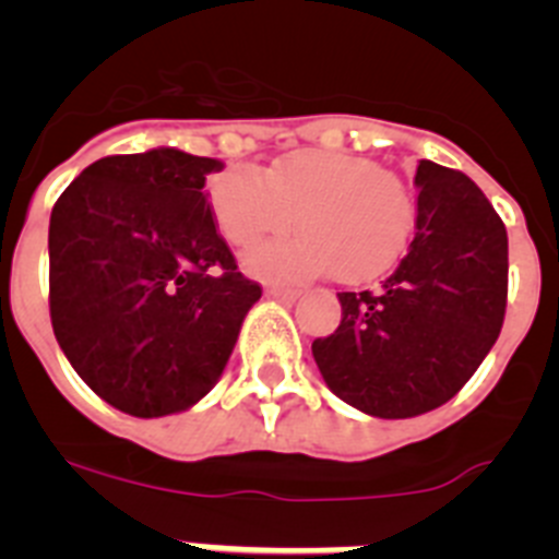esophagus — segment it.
<instances>
[{"instance_id":"1","label":"esophagus","mask_w":559,"mask_h":559,"mask_svg":"<svg viewBox=\"0 0 559 559\" xmlns=\"http://www.w3.org/2000/svg\"><path fill=\"white\" fill-rule=\"evenodd\" d=\"M265 294H269L271 299H280V302H296V299L302 296V290L285 288V285H269V288H265Z\"/></svg>"}]
</instances>
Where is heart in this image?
Returning <instances> with one entry per match:
<instances>
[{
  "label": "heart",
  "mask_w": 559,
  "mask_h": 559,
  "mask_svg": "<svg viewBox=\"0 0 559 559\" xmlns=\"http://www.w3.org/2000/svg\"><path fill=\"white\" fill-rule=\"evenodd\" d=\"M210 206L231 246L285 231L290 221L302 229L246 251V271L265 280L333 271L341 283H367L397 263L417 224L414 195L397 173L338 151H294L263 176L246 167L218 173Z\"/></svg>",
  "instance_id": "obj_1"
}]
</instances>
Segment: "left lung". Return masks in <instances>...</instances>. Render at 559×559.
<instances>
[{
    "mask_svg": "<svg viewBox=\"0 0 559 559\" xmlns=\"http://www.w3.org/2000/svg\"><path fill=\"white\" fill-rule=\"evenodd\" d=\"M417 231L378 290L338 294L341 324L313 341L335 397L372 417L439 408L490 353L507 310V229L464 173L417 165Z\"/></svg>",
    "mask_w": 559,
    "mask_h": 559,
    "instance_id": "obj_1",
    "label": "left lung"
}]
</instances>
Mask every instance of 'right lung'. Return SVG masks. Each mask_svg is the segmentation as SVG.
<instances>
[{"mask_svg":"<svg viewBox=\"0 0 559 559\" xmlns=\"http://www.w3.org/2000/svg\"><path fill=\"white\" fill-rule=\"evenodd\" d=\"M179 147L88 165L49 215V316L88 389L131 417L195 406L224 372L260 285L215 229L206 176Z\"/></svg>","mask_w":559,"mask_h":559,"instance_id":"add662e5","label":"right lung"}]
</instances>
